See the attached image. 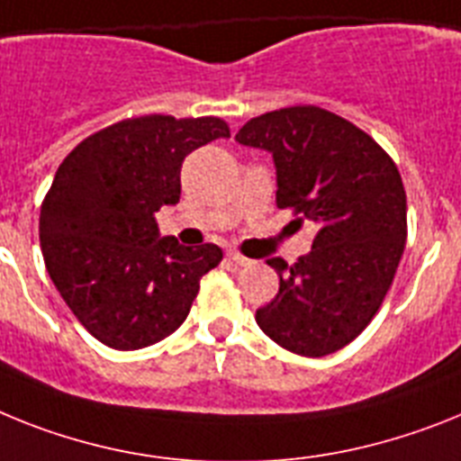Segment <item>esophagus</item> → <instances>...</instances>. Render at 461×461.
Segmentation results:
<instances>
[{
  "mask_svg": "<svg viewBox=\"0 0 461 461\" xmlns=\"http://www.w3.org/2000/svg\"><path fill=\"white\" fill-rule=\"evenodd\" d=\"M230 260H231V262H237V265H241V267L253 265V260H249V258H246V255L237 253V250H231V253H230Z\"/></svg>",
  "mask_w": 461,
  "mask_h": 461,
  "instance_id": "1",
  "label": "esophagus"
}]
</instances>
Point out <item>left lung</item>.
Wrapping results in <instances>:
<instances>
[{
    "instance_id": "8db88e82",
    "label": "left lung",
    "mask_w": 461,
    "mask_h": 461,
    "mask_svg": "<svg viewBox=\"0 0 461 461\" xmlns=\"http://www.w3.org/2000/svg\"><path fill=\"white\" fill-rule=\"evenodd\" d=\"M272 152L276 206L316 224L314 246L288 265L272 258L278 293L255 321L300 356H328L366 330L396 276L408 237L405 187L366 131L316 105L260 114L237 133Z\"/></svg>"
}]
</instances>
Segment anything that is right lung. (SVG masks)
<instances>
[{
	"label": "right lung",
	"instance_id": "1",
	"mask_svg": "<svg viewBox=\"0 0 461 461\" xmlns=\"http://www.w3.org/2000/svg\"><path fill=\"white\" fill-rule=\"evenodd\" d=\"M220 117L145 114L112 123L63 158L41 201L46 272L81 326L119 351L157 344L183 326L215 243L158 237L154 212L180 201L192 149L227 138Z\"/></svg>",
	"mask_w": 461,
	"mask_h": 461
}]
</instances>
